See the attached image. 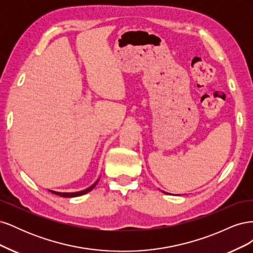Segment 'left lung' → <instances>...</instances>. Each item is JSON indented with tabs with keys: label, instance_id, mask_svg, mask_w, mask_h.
Segmentation results:
<instances>
[{
	"label": "left lung",
	"instance_id": "obj_1",
	"mask_svg": "<svg viewBox=\"0 0 253 253\" xmlns=\"http://www.w3.org/2000/svg\"><path fill=\"white\" fill-rule=\"evenodd\" d=\"M164 193H167V192H164Z\"/></svg>",
	"mask_w": 253,
	"mask_h": 253
}]
</instances>
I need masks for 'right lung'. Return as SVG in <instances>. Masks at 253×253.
<instances>
[{"label": "right lung", "mask_w": 253, "mask_h": 253, "mask_svg": "<svg viewBox=\"0 0 253 253\" xmlns=\"http://www.w3.org/2000/svg\"><path fill=\"white\" fill-rule=\"evenodd\" d=\"M98 181H99V179L95 183H93V185H91L90 187L84 189L82 191H79V192H56V191H51V190H49V191H50L51 193L56 194V195H59V196H62V197H77V196H81V195H84V194L88 193L89 191H91V190L95 188V186L97 185Z\"/></svg>", "instance_id": "add662e5"}]
</instances>
